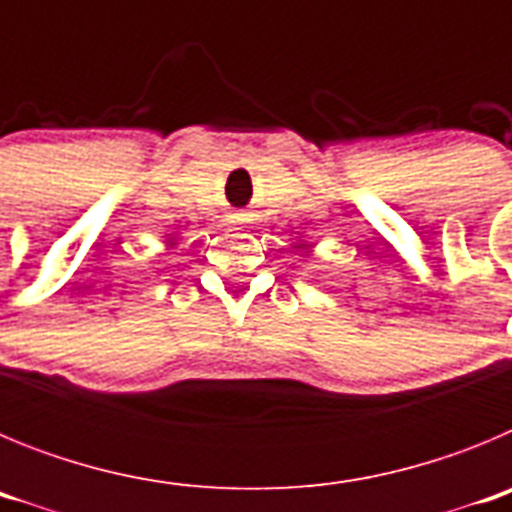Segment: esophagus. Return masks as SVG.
I'll return each mask as SVG.
<instances>
[{"label":"esophagus","mask_w":512,"mask_h":512,"mask_svg":"<svg viewBox=\"0 0 512 512\" xmlns=\"http://www.w3.org/2000/svg\"><path fill=\"white\" fill-rule=\"evenodd\" d=\"M233 223H238V225L246 223V215H233Z\"/></svg>","instance_id":"34e87169"}]
</instances>
